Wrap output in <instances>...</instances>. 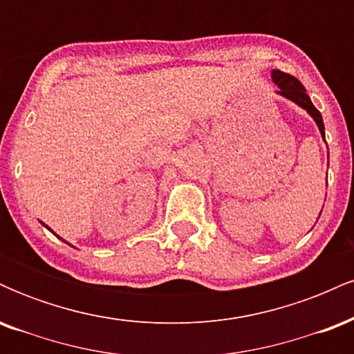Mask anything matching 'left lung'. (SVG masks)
<instances>
[{"mask_svg": "<svg viewBox=\"0 0 354 354\" xmlns=\"http://www.w3.org/2000/svg\"><path fill=\"white\" fill-rule=\"evenodd\" d=\"M271 80H273V83L279 88L278 91H276L279 96H283V98H286L290 101H293V103L298 104V106L306 109L308 115H310L313 120H315V123L318 124L321 138L324 140L323 118H321V113L318 111V109L315 108V104L311 103L310 96L306 95V89H304L303 84L299 83V81L296 80L295 76L288 75V73H283L279 70L271 71ZM328 160H330V158H328Z\"/></svg>", "mask_w": 354, "mask_h": 354, "instance_id": "obj_1", "label": "left lung"}]
</instances>
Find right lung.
<instances>
[{
  "mask_svg": "<svg viewBox=\"0 0 354 354\" xmlns=\"http://www.w3.org/2000/svg\"><path fill=\"white\" fill-rule=\"evenodd\" d=\"M43 226H46V225H44V223H43ZM46 228H48V226H46ZM48 230H50L51 231V233H53V230L51 228H48ZM53 234H56V233H53ZM56 236H58V234H56ZM59 238V236H58ZM61 239V241H64V239L63 238H59ZM64 243H68V241H64ZM68 245H70V243H68Z\"/></svg>",
  "mask_w": 354,
  "mask_h": 354,
  "instance_id": "add662e5",
  "label": "right lung"
}]
</instances>
